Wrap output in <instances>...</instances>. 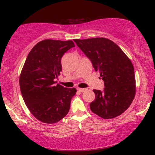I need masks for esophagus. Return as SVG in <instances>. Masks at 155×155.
<instances>
[{"label":"esophagus","instance_id":"1","mask_svg":"<svg viewBox=\"0 0 155 155\" xmlns=\"http://www.w3.org/2000/svg\"><path fill=\"white\" fill-rule=\"evenodd\" d=\"M78 90L81 91V92H84V91H85L87 90V89L86 88H78Z\"/></svg>","mask_w":155,"mask_h":155}]
</instances>
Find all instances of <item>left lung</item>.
Here are the masks:
<instances>
[{
	"mask_svg": "<svg viewBox=\"0 0 155 155\" xmlns=\"http://www.w3.org/2000/svg\"><path fill=\"white\" fill-rule=\"evenodd\" d=\"M74 41L91 60L104 81V90H94L96 98L90 104L94 114L104 119L118 116L127 110L135 96L134 67L130 59L114 41L104 38Z\"/></svg>",
	"mask_w": 155,
	"mask_h": 155,
	"instance_id": "1",
	"label": "left lung"
}]
</instances>
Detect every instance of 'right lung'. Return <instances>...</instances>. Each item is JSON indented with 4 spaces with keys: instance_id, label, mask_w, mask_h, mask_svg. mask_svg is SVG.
I'll use <instances>...</instances> for the list:
<instances>
[{
    "instance_id": "obj_1",
    "label": "right lung",
    "mask_w": 155,
    "mask_h": 155,
    "mask_svg": "<svg viewBox=\"0 0 155 155\" xmlns=\"http://www.w3.org/2000/svg\"><path fill=\"white\" fill-rule=\"evenodd\" d=\"M72 40H44L31 49L21 71L19 82L25 103L36 119L54 124L68 114L77 90L55 85L61 71V57L72 47Z\"/></svg>"
}]
</instances>
